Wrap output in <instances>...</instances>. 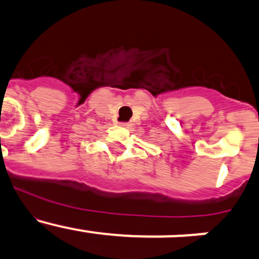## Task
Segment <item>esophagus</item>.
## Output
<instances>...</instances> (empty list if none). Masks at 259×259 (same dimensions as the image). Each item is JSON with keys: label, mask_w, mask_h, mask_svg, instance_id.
Returning <instances> with one entry per match:
<instances>
[{"label": "esophagus", "mask_w": 259, "mask_h": 259, "mask_svg": "<svg viewBox=\"0 0 259 259\" xmlns=\"http://www.w3.org/2000/svg\"><path fill=\"white\" fill-rule=\"evenodd\" d=\"M120 125H121V126H124V127H129L132 124H130V122H124V121H122V122H120Z\"/></svg>", "instance_id": "obj_1"}]
</instances>
